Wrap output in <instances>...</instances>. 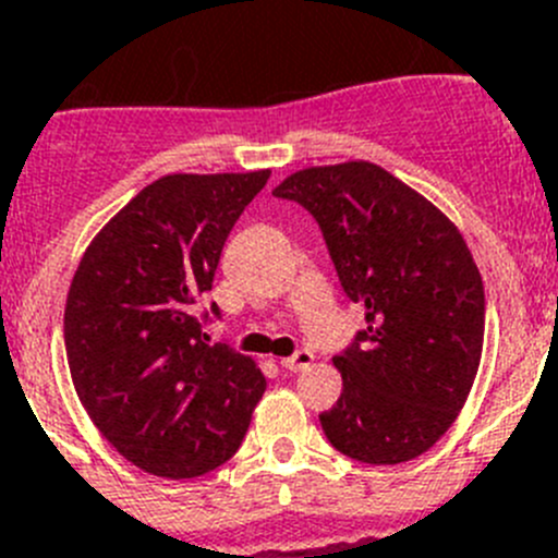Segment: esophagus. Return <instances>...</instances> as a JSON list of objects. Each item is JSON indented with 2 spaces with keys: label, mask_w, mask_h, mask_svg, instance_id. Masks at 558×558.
I'll use <instances>...</instances> for the list:
<instances>
[{
  "label": "esophagus",
  "mask_w": 558,
  "mask_h": 558,
  "mask_svg": "<svg viewBox=\"0 0 558 558\" xmlns=\"http://www.w3.org/2000/svg\"><path fill=\"white\" fill-rule=\"evenodd\" d=\"M310 363H313V352H307V349H299L290 357H282V368H288V372H302Z\"/></svg>",
  "instance_id": "esophagus-1"
}]
</instances>
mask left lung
<instances>
[{
  "instance_id": "8db88e82",
  "label": "left lung",
  "mask_w": 558,
  "mask_h": 558,
  "mask_svg": "<svg viewBox=\"0 0 558 558\" xmlns=\"http://www.w3.org/2000/svg\"><path fill=\"white\" fill-rule=\"evenodd\" d=\"M310 211L366 329L335 354L343 391L324 436L363 463H402L450 430L475 383L486 299L461 231L372 161L307 167L274 190Z\"/></svg>"
}]
</instances>
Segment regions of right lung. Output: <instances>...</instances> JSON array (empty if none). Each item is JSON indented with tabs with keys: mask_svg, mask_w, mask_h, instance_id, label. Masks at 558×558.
<instances>
[{
	"mask_svg": "<svg viewBox=\"0 0 558 558\" xmlns=\"http://www.w3.org/2000/svg\"><path fill=\"white\" fill-rule=\"evenodd\" d=\"M270 170L153 181L92 240L63 313L72 383L113 450L159 477L218 470L243 445L265 377L201 335L226 236Z\"/></svg>",
	"mask_w": 558,
	"mask_h": 558,
	"instance_id": "add662e5",
	"label": "right lung"
}]
</instances>
